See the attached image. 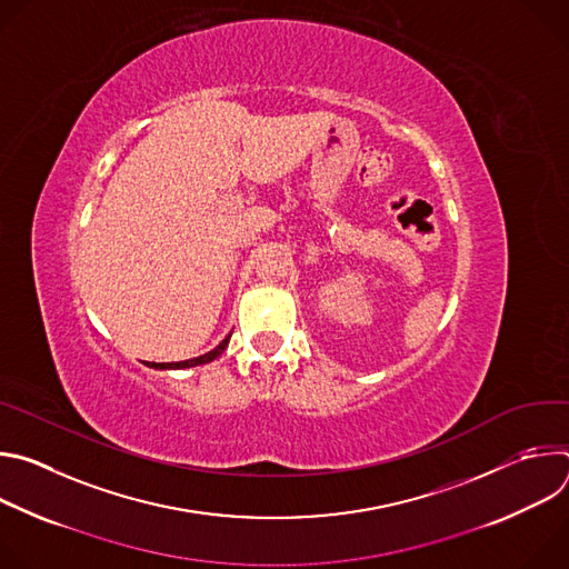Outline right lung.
Masks as SVG:
<instances>
[{
    "label": "right lung",
    "mask_w": 569,
    "mask_h": 569,
    "mask_svg": "<svg viewBox=\"0 0 569 569\" xmlns=\"http://www.w3.org/2000/svg\"><path fill=\"white\" fill-rule=\"evenodd\" d=\"M229 338L231 336H227L213 351H209V353H204V356H200V358H191V360H184V362H152L150 367H154V369H189V367H198V365H207V362H211V360H216L224 349H227V345H229Z\"/></svg>",
    "instance_id": "add662e5"
}]
</instances>
